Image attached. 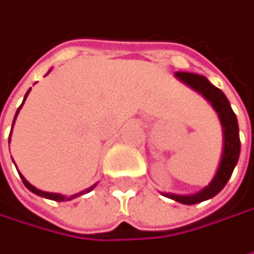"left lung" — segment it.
Masks as SVG:
<instances>
[{
  "mask_svg": "<svg viewBox=\"0 0 254 254\" xmlns=\"http://www.w3.org/2000/svg\"><path fill=\"white\" fill-rule=\"evenodd\" d=\"M181 81H184L185 84H188L193 90H196L198 93H201L210 103L211 106L216 109L222 127H223V152H222V160L219 164V169L213 178V181L208 184V187H205L204 190H201L196 193L192 195H176V193H164L166 196L182 202V204H196L205 199L213 198L214 195H217L220 190L225 188V185L228 184L238 157H240V134H238V121L237 117L229 105V100L226 99V96L223 94L222 90H219L217 87H214L205 76L198 75V73H190V72H176L175 73Z\"/></svg>",
  "mask_w": 254,
  "mask_h": 254,
  "instance_id": "1",
  "label": "left lung"
}]
</instances>
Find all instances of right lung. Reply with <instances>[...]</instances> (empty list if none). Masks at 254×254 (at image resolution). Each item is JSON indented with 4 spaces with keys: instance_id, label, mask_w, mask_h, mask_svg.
Masks as SVG:
<instances>
[{
    "instance_id": "right-lung-1",
    "label": "right lung",
    "mask_w": 254,
    "mask_h": 254,
    "mask_svg": "<svg viewBox=\"0 0 254 254\" xmlns=\"http://www.w3.org/2000/svg\"><path fill=\"white\" fill-rule=\"evenodd\" d=\"M29 91H31V88L28 90V93L25 94V99L28 97V94H29ZM25 99H23V102H25ZM23 105V103H22ZM22 105L19 106V109H17V112H16V117H17V114H19V111H20V108H22ZM16 117H14V121H16ZM14 121H13V124H14ZM8 143H10V140H8ZM20 178H22V182L25 184V187L28 188V190H31V192H34V193H37V195H40V196H44V198H49V199H55V201H70V199H73V198H76V196H79V195H82V193H85V192H90V190H93L96 185H93V187H90L87 190H82V192H79V193H75V195H70V196H64V195H61V193H53V192H44V190H37L35 187H32L22 175H20Z\"/></svg>"
}]
</instances>
